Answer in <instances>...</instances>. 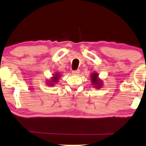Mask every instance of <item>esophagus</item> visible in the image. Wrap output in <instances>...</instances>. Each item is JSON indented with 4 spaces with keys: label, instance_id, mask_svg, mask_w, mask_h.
Here are the masks:
<instances>
[{
    "label": "esophagus",
    "instance_id": "1",
    "mask_svg": "<svg viewBox=\"0 0 146 146\" xmlns=\"http://www.w3.org/2000/svg\"><path fill=\"white\" fill-rule=\"evenodd\" d=\"M79 72H80V70H74L72 71V74L74 75H78Z\"/></svg>",
    "mask_w": 146,
    "mask_h": 146
}]
</instances>
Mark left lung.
<instances>
[{"mask_svg": "<svg viewBox=\"0 0 146 146\" xmlns=\"http://www.w3.org/2000/svg\"><path fill=\"white\" fill-rule=\"evenodd\" d=\"M91 83H92L93 85L95 86V88L97 89H100L102 86V80L101 79L99 78L98 77V74L96 72H93L92 73L91 76Z\"/></svg>", "mask_w": 146, "mask_h": 146, "instance_id": "1", "label": "left lung"}]
</instances>
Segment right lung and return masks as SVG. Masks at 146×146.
<instances>
[{"mask_svg": "<svg viewBox=\"0 0 146 146\" xmlns=\"http://www.w3.org/2000/svg\"><path fill=\"white\" fill-rule=\"evenodd\" d=\"M53 76L51 77V79L50 80H48V81H46V84H47L48 86H54V84H55V83H57V82H58V80L59 78H60V74H58V73H55V74H53Z\"/></svg>", "mask_w": 146, "mask_h": 146, "instance_id": "obj_1", "label": "right lung"}]
</instances>
